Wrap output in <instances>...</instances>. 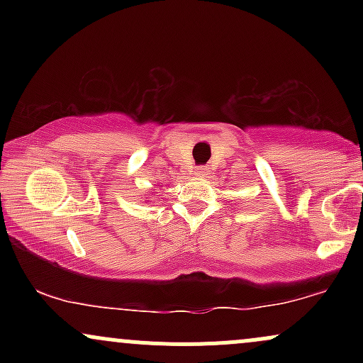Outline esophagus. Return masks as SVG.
<instances>
[{
  "label": "esophagus",
  "instance_id": "obj_1",
  "mask_svg": "<svg viewBox=\"0 0 363 363\" xmlns=\"http://www.w3.org/2000/svg\"><path fill=\"white\" fill-rule=\"evenodd\" d=\"M203 174H205V170H203V169H198V170H196V176L203 177Z\"/></svg>",
  "mask_w": 363,
  "mask_h": 363
}]
</instances>
